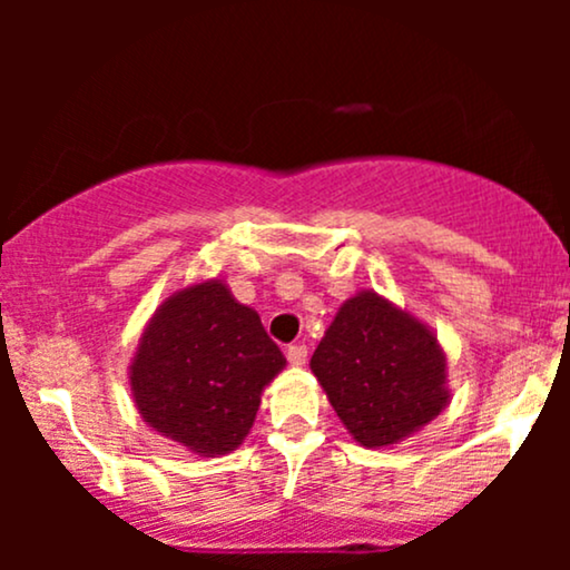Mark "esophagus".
Returning <instances> with one entry per match:
<instances>
[{"instance_id":"1","label":"esophagus","mask_w":570,"mask_h":570,"mask_svg":"<svg viewBox=\"0 0 570 570\" xmlns=\"http://www.w3.org/2000/svg\"><path fill=\"white\" fill-rule=\"evenodd\" d=\"M286 358H289L292 367H303L307 362V348L305 345H289V348H286Z\"/></svg>"}]
</instances>
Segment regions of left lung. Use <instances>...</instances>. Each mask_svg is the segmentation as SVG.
I'll use <instances>...</instances> for the list:
<instances>
[{
	"mask_svg": "<svg viewBox=\"0 0 570 570\" xmlns=\"http://www.w3.org/2000/svg\"><path fill=\"white\" fill-rule=\"evenodd\" d=\"M311 370L362 448H394L450 404L434 330L372 289L340 305Z\"/></svg>",
	"mask_w": 570,
	"mask_h": 570,
	"instance_id": "obj_1",
	"label": "left lung"
}]
</instances>
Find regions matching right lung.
I'll return each instance as SVG.
<instances>
[{"mask_svg":"<svg viewBox=\"0 0 570 570\" xmlns=\"http://www.w3.org/2000/svg\"><path fill=\"white\" fill-rule=\"evenodd\" d=\"M286 367L257 311L225 281L176 289L160 303L128 367L130 394L149 429L189 453H233L254 426L265 385Z\"/></svg>","mask_w":570,"mask_h":570,"instance_id":"obj_1","label":"right lung"}]
</instances>
